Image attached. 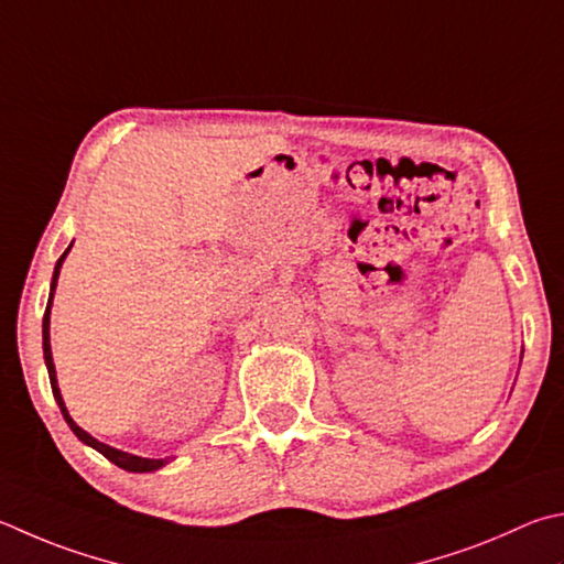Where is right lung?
Segmentation results:
<instances>
[{
	"label": "right lung",
	"instance_id": "obj_1",
	"mask_svg": "<svg viewBox=\"0 0 564 564\" xmlns=\"http://www.w3.org/2000/svg\"><path fill=\"white\" fill-rule=\"evenodd\" d=\"M74 247V243H70ZM70 247L64 251V256L56 261V269H54V279H51V293H48V303H46V313H44V360H46V370H48V380H51V392H54V399L56 404L61 406V414H64L66 424L70 426V432H74L80 442H84L86 446L96 448L98 454H104L108 460H112V464L120 466L122 470H132V474H150V470H158L167 464V458H142V456H132L128 452H120V448H112L104 442H98V438L90 436L88 432H84L74 419H70L68 409L64 404V397H61V389H58V382H56V367H54V357H51V337H48V323H51V303H54V291H56V283H58V273H61V263H64L66 253L70 251Z\"/></svg>",
	"mask_w": 564,
	"mask_h": 564
}]
</instances>
